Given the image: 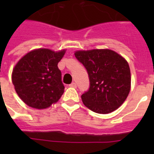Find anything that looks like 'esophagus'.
Wrapping results in <instances>:
<instances>
[{"mask_svg":"<svg viewBox=\"0 0 154 154\" xmlns=\"http://www.w3.org/2000/svg\"><path fill=\"white\" fill-rule=\"evenodd\" d=\"M69 86L72 87V88H77V84H76L75 82H72V83L69 85Z\"/></svg>","mask_w":154,"mask_h":154,"instance_id":"1","label":"esophagus"}]
</instances>
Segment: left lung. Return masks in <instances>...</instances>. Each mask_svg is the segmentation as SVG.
Returning a JSON list of instances; mask_svg holds the SVG:
<instances>
[{
	"label": "left lung",
	"instance_id": "8db88e82",
	"mask_svg": "<svg viewBox=\"0 0 154 154\" xmlns=\"http://www.w3.org/2000/svg\"><path fill=\"white\" fill-rule=\"evenodd\" d=\"M75 57L86 69L89 88L82 95V101L97 113H109L123 104L130 91L129 64L109 49L77 51Z\"/></svg>",
	"mask_w": 154,
	"mask_h": 154
}]
</instances>
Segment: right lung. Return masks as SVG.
Listing matches in <instances>:
<instances>
[{
    "instance_id": "add662e5",
    "label": "right lung",
    "mask_w": 154,
    "mask_h": 154,
    "mask_svg": "<svg viewBox=\"0 0 154 154\" xmlns=\"http://www.w3.org/2000/svg\"><path fill=\"white\" fill-rule=\"evenodd\" d=\"M65 50H32L20 59L13 70L14 88L25 104L35 109H45L56 103L64 93L61 72L57 64Z\"/></svg>"
}]
</instances>
